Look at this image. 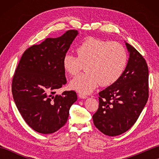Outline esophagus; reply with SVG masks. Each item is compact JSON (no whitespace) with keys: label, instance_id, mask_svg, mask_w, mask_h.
<instances>
[{"label":"esophagus","instance_id":"1","mask_svg":"<svg viewBox=\"0 0 159 159\" xmlns=\"http://www.w3.org/2000/svg\"><path fill=\"white\" fill-rule=\"evenodd\" d=\"M79 96L80 98H81V99H86L87 98V96L84 95V94H82V93H79Z\"/></svg>","mask_w":159,"mask_h":159}]
</instances>
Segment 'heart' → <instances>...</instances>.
Returning <instances> with one entry per match:
<instances>
[{"label": "heart", "instance_id": "heart-1", "mask_svg": "<svg viewBox=\"0 0 159 159\" xmlns=\"http://www.w3.org/2000/svg\"><path fill=\"white\" fill-rule=\"evenodd\" d=\"M78 57L66 54L63 66L67 73L75 76L86 65L87 72L72 80L73 89L87 94L100 83L109 86L116 83L122 75L127 65L128 55L124 47L117 42L89 38L76 47Z\"/></svg>", "mask_w": 159, "mask_h": 159}]
</instances>
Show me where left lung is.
<instances>
[{
  "mask_svg": "<svg viewBox=\"0 0 159 159\" xmlns=\"http://www.w3.org/2000/svg\"><path fill=\"white\" fill-rule=\"evenodd\" d=\"M129 59L116 83L99 93L93 124L108 136L122 134L133 126L148 99V67L143 56L126 42Z\"/></svg>",
  "mask_w": 159,
  "mask_h": 159,
  "instance_id": "8db88e82",
  "label": "left lung"
}]
</instances>
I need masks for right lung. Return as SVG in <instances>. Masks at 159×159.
Wrapping results in <instances>:
<instances>
[{
  "label": "right lung",
  "instance_id": "obj_1",
  "mask_svg": "<svg viewBox=\"0 0 159 159\" xmlns=\"http://www.w3.org/2000/svg\"><path fill=\"white\" fill-rule=\"evenodd\" d=\"M78 34L76 30H69L29 47L15 71L13 100L26 124L38 133H53L63 126L77 100L74 91L56 92L67 83L63 59Z\"/></svg>",
  "mask_w": 159,
  "mask_h": 159
}]
</instances>
